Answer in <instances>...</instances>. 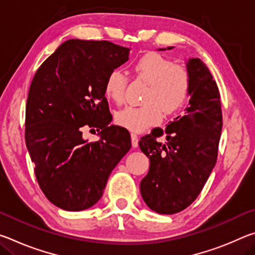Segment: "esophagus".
<instances>
[{
	"label": "esophagus",
	"instance_id": "esophagus-1",
	"mask_svg": "<svg viewBox=\"0 0 255 255\" xmlns=\"http://www.w3.org/2000/svg\"><path fill=\"white\" fill-rule=\"evenodd\" d=\"M131 145L132 147H137L138 146V136L136 135L135 132H131Z\"/></svg>",
	"mask_w": 255,
	"mask_h": 255
}]
</instances>
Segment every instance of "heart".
Instances as JSON below:
<instances>
[{
    "label": "heart",
    "mask_w": 255,
    "mask_h": 255,
    "mask_svg": "<svg viewBox=\"0 0 255 255\" xmlns=\"http://www.w3.org/2000/svg\"><path fill=\"white\" fill-rule=\"evenodd\" d=\"M132 71L138 79L148 83L144 96L145 105L126 107L116 114V123L132 131H143L157 125L164 112H178L188 101L191 89V77L187 68L175 65L174 62L158 53H147L132 64ZM127 76L120 70H112L108 74L105 94L117 105L126 98Z\"/></svg>",
    "instance_id": "1"
}]
</instances>
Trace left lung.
Listing matches in <instances>:
<instances>
[{"instance_id":"left-lung-1","label":"left lung","mask_w":255,"mask_h":255,"mask_svg":"<svg viewBox=\"0 0 255 255\" xmlns=\"http://www.w3.org/2000/svg\"><path fill=\"white\" fill-rule=\"evenodd\" d=\"M187 68L191 89L184 114L139 140L149 158L141 197L150 209L164 215L180 213L199 196L217 161L222 133L221 94L213 75L199 58L189 59ZM164 133L167 143H161L157 138Z\"/></svg>"}]
</instances>
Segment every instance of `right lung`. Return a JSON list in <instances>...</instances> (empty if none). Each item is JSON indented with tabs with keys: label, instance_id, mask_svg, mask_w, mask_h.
Here are the masks:
<instances>
[{
	"label": "right lung",
	"instance_id": "1",
	"mask_svg": "<svg viewBox=\"0 0 255 255\" xmlns=\"http://www.w3.org/2000/svg\"><path fill=\"white\" fill-rule=\"evenodd\" d=\"M129 49L107 40L71 39L34 74L25 106V145L38 184L51 204L88 209L102 197L112 170L131 147L127 129L108 126L112 116L106 79L128 60ZM102 129L98 142L81 128Z\"/></svg>",
	"mask_w": 255,
	"mask_h": 255
}]
</instances>
